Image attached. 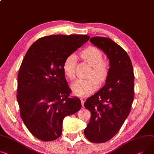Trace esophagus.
Returning a JSON list of instances; mask_svg holds the SVG:
<instances>
[{
	"label": "esophagus",
	"instance_id": "1",
	"mask_svg": "<svg viewBox=\"0 0 154 154\" xmlns=\"http://www.w3.org/2000/svg\"><path fill=\"white\" fill-rule=\"evenodd\" d=\"M80 100H81V103H82V106L84 107V104L85 103V100L84 98H81Z\"/></svg>",
	"mask_w": 154,
	"mask_h": 154
}]
</instances>
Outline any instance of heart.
<instances>
[{"instance_id":"1","label":"heart","mask_w":154,"mask_h":154,"mask_svg":"<svg viewBox=\"0 0 154 154\" xmlns=\"http://www.w3.org/2000/svg\"><path fill=\"white\" fill-rule=\"evenodd\" d=\"M80 57L85 62L92 66L87 79L76 81L71 86L74 94L79 97H87L98 88L100 83L106 80L109 71V64L106 60H103V53L98 48L90 46L80 53ZM77 57L75 54H70L65 59L63 64V71L65 75L70 80H74L76 75V65Z\"/></svg>"}]
</instances>
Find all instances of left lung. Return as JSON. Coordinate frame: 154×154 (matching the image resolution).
Masks as SVG:
<instances>
[{"label":"left lung","mask_w":154,"mask_h":154,"mask_svg":"<svg viewBox=\"0 0 154 154\" xmlns=\"http://www.w3.org/2000/svg\"><path fill=\"white\" fill-rule=\"evenodd\" d=\"M90 41L104 51L110 67L105 85L84 103L91 112L84 134L92 142L103 143L117 134L129 114L134 75L129 56L119 45L105 37H93Z\"/></svg>","instance_id":"8db88e82"}]
</instances>
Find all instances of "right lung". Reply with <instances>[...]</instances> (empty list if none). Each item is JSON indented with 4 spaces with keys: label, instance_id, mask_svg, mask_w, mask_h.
<instances>
[{
    "label": "right lung",
    "instance_id": "right-lung-1",
    "mask_svg": "<svg viewBox=\"0 0 154 154\" xmlns=\"http://www.w3.org/2000/svg\"><path fill=\"white\" fill-rule=\"evenodd\" d=\"M90 39L85 35H54L38 39L26 52L18 74L20 114L32 134L43 141L62 134L63 121L82 107L63 71L65 59Z\"/></svg>",
    "mask_w": 154,
    "mask_h": 154
}]
</instances>
